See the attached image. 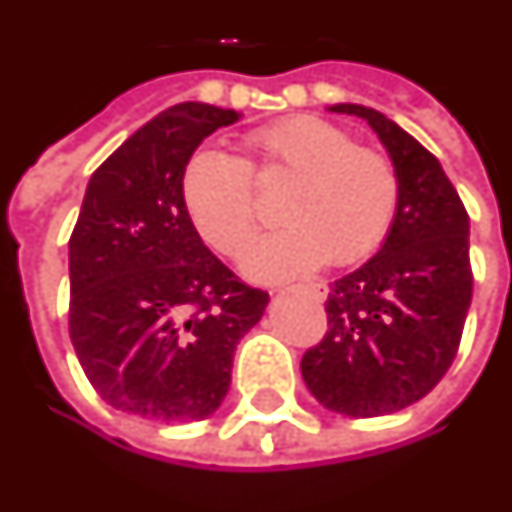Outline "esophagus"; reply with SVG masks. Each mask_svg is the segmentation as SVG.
<instances>
[{"label": "esophagus", "instance_id": "esophagus-1", "mask_svg": "<svg viewBox=\"0 0 512 512\" xmlns=\"http://www.w3.org/2000/svg\"><path fill=\"white\" fill-rule=\"evenodd\" d=\"M280 291H305L310 293L313 299H318V302H324L327 299V285L324 282H307V285H293V288H280Z\"/></svg>", "mask_w": 512, "mask_h": 512}]
</instances>
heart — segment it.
Segmentation results:
<instances>
[{
  "mask_svg": "<svg viewBox=\"0 0 512 512\" xmlns=\"http://www.w3.org/2000/svg\"><path fill=\"white\" fill-rule=\"evenodd\" d=\"M263 180H293L282 199V230L255 235L241 268L255 280H285L332 260L352 266L391 232L399 177L388 157L357 146L318 116H291L249 135ZM182 205L205 244L232 255L255 224V180L244 157L219 146L196 149L180 182Z\"/></svg>",
  "mask_w": 512,
  "mask_h": 512,
  "instance_id": "heart-1",
  "label": "heart"
}]
</instances>
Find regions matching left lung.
<instances>
[{
  "label": "left lung",
  "mask_w": 512,
  "mask_h": 512,
  "mask_svg": "<svg viewBox=\"0 0 512 512\" xmlns=\"http://www.w3.org/2000/svg\"><path fill=\"white\" fill-rule=\"evenodd\" d=\"M368 121L399 177V210L368 263L332 282L330 330L302 357L307 391L332 413L371 418L413 405L441 382L468 305V213L438 157L380 110L332 105Z\"/></svg>",
  "instance_id": "left-lung-1"
}]
</instances>
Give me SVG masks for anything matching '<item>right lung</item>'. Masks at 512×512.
<instances>
[{
	"label": "right lung",
	"mask_w": 512,
	"mask_h": 512,
	"mask_svg": "<svg viewBox=\"0 0 512 512\" xmlns=\"http://www.w3.org/2000/svg\"><path fill=\"white\" fill-rule=\"evenodd\" d=\"M241 113L182 102L146 121L85 188L69 241V332L107 405L157 421H199L230 391L232 355L268 293L213 255L180 182L210 132Z\"/></svg>",
	"instance_id": "obj_1"
}]
</instances>
